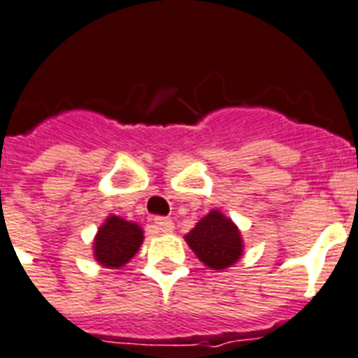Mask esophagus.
<instances>
[{
  "label": "esophagus",
  "instance_id": "obj_1",
  "mask_svg": "<svg viewBox=\"0 0 358 358\" xmlns=\"http://www.w3.org/2000/svg\"><path fill=\"white\" fill-rule=\"evenodd\" d=\"M154 226H156V229H158V231H162V234H171V231L174 229L173 220L164 219V217H158V219L154 220Z\"/></svg>",
  "mask_w": 358,
  "mask_h": 358
}]
</instances>
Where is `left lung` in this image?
<instances>
[{"label":"left lung","mask_w":358,"mask_h":358,"mask_svg":"<svg viewBox=\"0 0 358 358\" xmlns=\"http://www.w3.org/2000/svg\"><path fill=\"white\" fill-rule=\"evenodd\" d=\"M184 239L194 255L211 270L234 266L245 252L241 229L219 209H211L202 217Z\"/></svg>","instance_id":"8db88e82"}]
</instances>
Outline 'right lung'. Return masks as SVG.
<instances>
[{"label":"right lung","mask_w":358,"mask_h":358,"mask_svg":"<svg viewBox=\"0 0 358 358\" xmlns=\"http://www.w3.org/2000/svg\"><path fill=\"white\" fill-rule=\"evenodd\" d=\"M143 228L117 215H108L94 239V257L104 268H121L143 245Z\"/></svg>","instance_id":"1"}]
</instances>
